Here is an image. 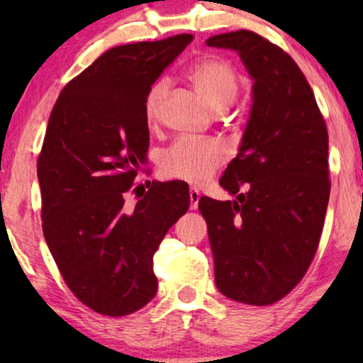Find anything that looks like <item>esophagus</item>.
<instances>
[{"mask_svg": "<svg viewBox=\"0 0 363 363\" xmlns=\"http://www.w3.org/2000/svg\"><path fill=\"white\" fill-rule=\"evenodd\" d=\"M200 191L196 188H191L190 190V203H191V210H196L198 208V201H200Z\"/></svg>", "mask_w": 363, "mask_h": 363, "instance_id": "1", "label": "esophagus"}]
</instances>
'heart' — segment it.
<instances>
[{
    "mask_svg": "<svg viewBox=\"0 0 363 363\" xmlns=\"http://www.w3.org/2000/svg\"><path fill=\"white\" fill-rule=\"evenodd\" d=\"M193 89L205 99L208 106L218 113L226 112L240 94V77L230 64L216 57H206L193 64L186 74ZM165 81H158L148 89L143 101V117L153 128L160 122L162 102L167 96ZM225 147L211 138L191 140L180 138L165 148L160 155V168L167 177L193 185H201L215 175L226 162Z\"/></svg>",
    "mask_w": 363,
    "mask_h": 363,
    "instance_id": "b5f03b06",
    "label": "heart"
}]
</instances>
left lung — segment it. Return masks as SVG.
<instances>
[{"label": "left lung", "instance_id": "obj_1", "mask_svg": "<svg viewBox=\"0 0 363 363\" xmlns=\"http://www.w3.org/2000/svg\"><path fill=\"white\" fill-rule=\"evenodd\" d=\"M206 44L235 49L255 81L240 153L220 180L236 200L198 203L215 282L233 301L269 306L299 284L319 246L330 193L329 133L306 76L279 46L247 29Z\"/></svg>", "mask_w": 363, "mask_h": 363}]
</instances>
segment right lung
<instances>
[{"instance_id":"obj_1","label":"right lung","mask_w":363,"mask_h":363,"mask_svg":"<svg viewBox=\"0 0 363 363\" xmlns=\"http://www.w3.org/2000/svg\"><path fill=\"white\" fill-rule=\"evenodd\" d=\"M191 34L108 49L66 84L38 158L43 233L62 279L82 304L122 317L157 294L153 255L190 206L185 182H153L133 207L147 160L143 101Z\"/></svg>"}]
</instances>
